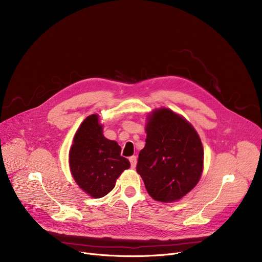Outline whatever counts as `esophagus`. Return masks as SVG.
<instances>
[{
	"mask_svg": "<svg viewBox=\"0 0 262 262\" xmlns=\"http://www.w3.org/2000/svg\"><path fill=\"white\" fill-rule=\"evenodd\" d=\"M129 162H130V166H132V168L134 169V168L136 167V164H137V157H136V156H132V157H129Z\"/></svg>",
	"mask_w": 262,
	"mask_h": 262,
	"instance_id": "obj_1",
	"label": "esophagus"
}]
</instances>
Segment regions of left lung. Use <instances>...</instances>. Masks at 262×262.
Instances as JSON below:
<instances>
[{
    "instance_id": "obj_1",
    "label": "left lung",
    "mask_w": 262,
    "mask_h": 262,
    "mask_svg": "<svg viewBox=\"0 0 262 262\" xmlns=\"http://www.w3.org/2000/svg\"><path fill=\"white\" fill-rule=\"evenodd\" d=\"M147 121L137 172L154 200H181L196 186L203 172L200 136L185 118L168 108L155 109Z\"/></svg>"
}]
</instances>
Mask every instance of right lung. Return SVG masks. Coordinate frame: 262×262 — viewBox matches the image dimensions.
Segmentation results:
<instances>
[{"label":"right lung","mask_w":262,"mask_h":262,"mask_svg":"<svg viewBox=\"0 0 262 262\" xmlns=\"http://www.w3.org/2000/svg\"><path fill=\"white\" fill-rule=\"evenodd\" d=\"M102 128L98 115L87 117L78 127L69 153L76 184L94 199L108 194L121 173L130 167L128 159L121 156L120 145L105 138Z\"/></svg>","instance_id":"1"}]
</instances>
